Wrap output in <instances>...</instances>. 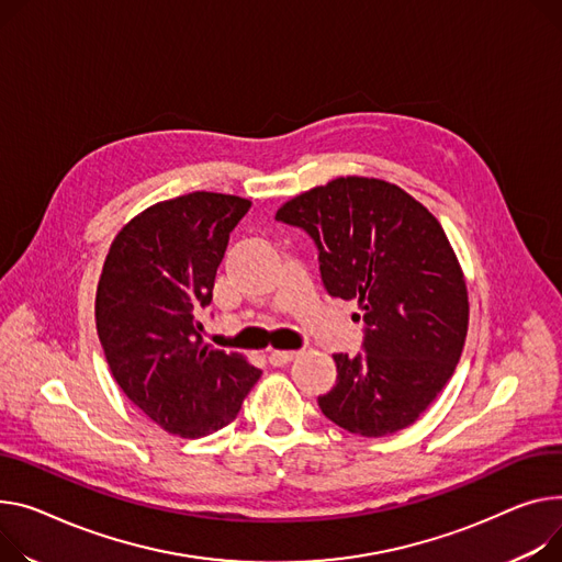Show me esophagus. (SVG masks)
<instances>
[{
  "label": "esophagus",
  "instance_id": "obj_1",
  "mask_svg": "<svg viewBox=\"0 0 562 562\" xmlns=\"http://www.w3.org/2000/svg\"><path fill=\"white\" fill-rule=\"evenodd\" d=\"M295 355H297V352H293V350H271L269 361H271L273 366H284V363H289Z\"/></svg>",
  "mask_w": 562,
  "mask_h": 562
}]
</instances>
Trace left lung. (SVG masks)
I'll list each match as a JSON object with an SVG mask.
<instances>
[{
    "label": "left lung",
    "mask_w": 562,
    "mask_h": 562,
    "mask_svg": "<svg viewBox=\"0 0 562 562\" xmlns=\"http://www.w3.org/2000/svg\"><path fill=\"white\" fill-rule=\"evenodd\" d=\"M278 221L318 248L329 295L357 301L363 350L334 355L323 414L350 434L382 438L414 425L454 375L470 303L438 218L397 184L346 176L286 201Z\"/></svg>",
    "instance_id": "8db88e82"
}]
</instances>
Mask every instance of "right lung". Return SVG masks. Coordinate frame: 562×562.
Segmentation results:
<instances>
[{"label": "right lung", "mask_w": 562, "mask_h": 562, "mask_svg": "<svg viewBox=\"0 0 562 562\" xmlns=\"http://www.w3.org/2000/svg\"><path fill=\"white\" fill-rule=\"evenodd\" d=\"M250 201L192 192L117 233L97 286V331L112 378L158 427L201 438L231 425L261 370L201 339L216 269Z\"/></svg>", "instance_id": "1"}]
</instances>
